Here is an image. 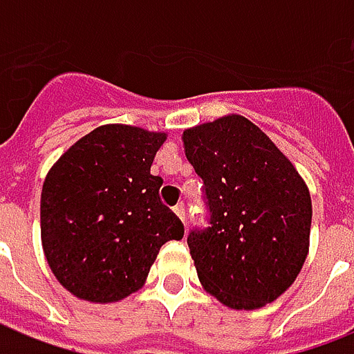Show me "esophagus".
<instances>
[{"mask_svg": "<svg viewBox=\"0 0 354 354\" xmlns=\"http://www.w3.org/2000/svg\"><path fill=\"white\" fill-rule=\"evenodd\" d=\"M174 213H176V217L180 218V221H184V218H186V207H184L182 203L174 207Z\"/></svg>", "mask_w": 354, "mask_h": 354, "instance_id": "esophagus-1", "label": "esophagus"}]
</instances>
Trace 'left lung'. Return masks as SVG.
Segmentation results:
<instances>
[{
  "instance_id": "obj_1",
  "label": "left lung",
  "mask_w": 354,
  "mask_h": 354,
  "mask_svg": "<svg viewBox=\"0 0 354 354\" xmlns=\"http://www.w3.org/2000/svg\"><path fill=\"white\" fill-rule=\"evenodd\" d=\"M182 139L209 213V227L187 234L197 277L230 308L266 306L295 283L308 256V187L246 118H218Z\"/></svg>"
}]
</instances>
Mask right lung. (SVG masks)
<instances>
[{
    "label": "right lung",
    "mask_w": 354,
    "mask_h": 354,
    "mask_svg": "<svg viewBox=\"0 0 354 354\" xmlns=\"http://www.w3.org/2000/svg\"><path fill=\"white\" fill-rule=\"evenodd\" d=\"M167 133L100 126L50 168L40 197L42 248L52 273L88 302H118L143 287L158 250L182 240L151 174Z\"/></svg>",
    "instance_id": "right-lung-1"
}]
</instances>
